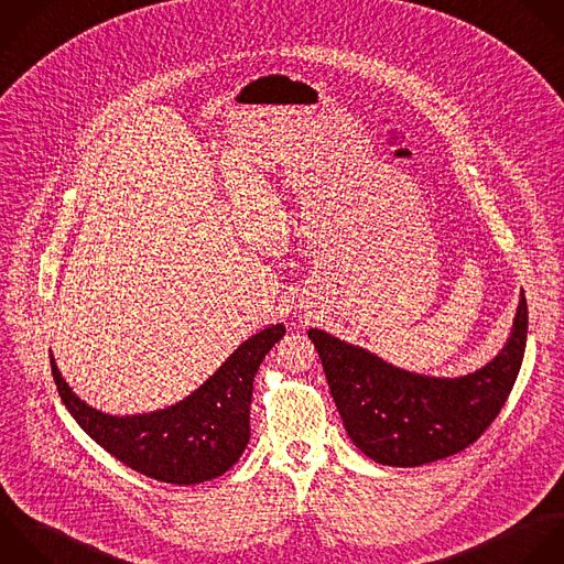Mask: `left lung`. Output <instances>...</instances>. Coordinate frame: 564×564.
<instances>
[{
  "instance_id": "left-lung-1",
  "label": "left lung",
  "mask_w": 564,
  "mask_h": 564,
  "mask_svg": "<svg viewBox=\"0 0 564 564\" xmlns=\"http://www.w3.org/2000/svg\"><path fill=\"white\" fill-rule=\"evenodd\" d=\"M307 336L356 448L376 464L415 468L462 453L495 422L523 365L528 301L521 290L503 349L481 369L459 378L400 369L316 327Z\"/></svg>"
}]
</instances>
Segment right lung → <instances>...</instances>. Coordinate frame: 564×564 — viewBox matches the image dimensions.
I'll use <instances>...</instances> for the list:
<instances>
[{"instance_id":"obj_1","label":"right lung","mask_w":564,"mask_h":564,"mask_svg":"<svg viewBox=\"0 0 564 564\" xmlns=\"http://www.w3.org/2000/svg\"><path fill=\"white\" fill-rule=\"evenodd\" d=\"M285 334L281 323L243 340L184 400L138 415H109L83 402L50 351L56 391L76 424L109 455L155 481L195 486L228 473L250 442L252 382L265 354Z\"/></svg>"}]
</instances>
